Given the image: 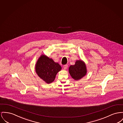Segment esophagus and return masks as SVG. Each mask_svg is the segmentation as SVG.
<instances>
[{
	"instance_id": "obj_1",
	"label": "esophagus",
	"mask_w": 123,
	"mask_h": 123,
	"mask_svg": "<svg viewBox=\"0 0 123 123\" xmlns=\"http://www.w3.org/2000/svg\"><path fill=\"white\" fill-rule=\"evenodd\" d=\"M63 68L64 69H67L68 68V65H65L63 66Z\"/></svg>"
}]
</instances>
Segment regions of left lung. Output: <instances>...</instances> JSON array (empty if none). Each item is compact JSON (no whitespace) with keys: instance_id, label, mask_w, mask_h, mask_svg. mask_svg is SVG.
<instances>
[{"instance_id":"8db88e82","label":"left lung","mask_w":123,"mask_h":123,"mask_svg":"<svg viewBox=\"0 0 123 123\" xmlns=\"http://www.w3.org/2000/svg\"><path fill=\"white\" fill-rule=\"evenodd\" d=\"M69 72L74 80H79L86 74V66L82 60H77L74 65L69 67Z\"/></svg>"}]
</instances>
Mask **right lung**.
I'll use <instances>...</instances> for the list:
<instances>
[{
	"instance_id": "right-lung-1",
	"label": "right lung",
	"mask_w": 123,
	"mask_h": 123,
	"mask_svg": "<svg viewBox=\"0 0 123 123\" xmlns=\"http://www.w3.org/2000/svg\"><path fill=\"white\" fill-rule=\"evenodd\" d=\"M61 66L52 58L45 55H41L35 65L37 75L47 84H50L55 80L56 74L61 70Z\"/></svg>"
}]
</instances>
